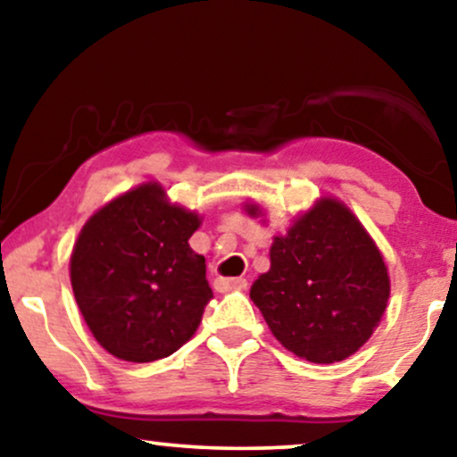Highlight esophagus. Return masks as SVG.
<instances>
[{"mask_svg": "<svg viewBox=\"0 0 457 457\" xmlns=\"http://www.w3.org/2000/svg\"><path fill=\"white\" fill-rule=\"evenodd\" d=\"M214 287L216 291H233V289H245L247 287V280L243 277H237V278H216L214 280Z\"/></svg>", "mask_w": 457, "mask_h": 457, "instance_id": "1", "label": "esophagus"}]
</instances>
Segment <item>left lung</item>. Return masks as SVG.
<instances>
[{
	"label": "left lung",
	"instance_id": "8db88e82",
	"mask_svg": "<svg viewBox=\"0 0 457 457\" xmlns=\"http://www.w3.org/2000/svg\"><path fill=\"white\" fill-rule=\"evenodd\" d=\"M252 216L258 205H247ZM389 274L361 222L322 197L285 237H274L270 270L249 297L280 345L314 364L349 358L370 339L389 299Z\"/></svg>",
	"mask_w": 457,
	"mask_h": 457
}]
</instances>
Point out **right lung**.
I'll return each mask as SVG.
<instances>
[{
	"mask_svg": "<svg viewBox=\"0 0 457 457\" xmlns=\"http://www.w3.org/2000/svg\"><path fill=\"white\" fill-rule=\"evenodd\" d=\"M199 216L145 183L112 199L85 222L71 255L80 314L99 345L145 364L183 347L212 289L205 258L189 247Z\"/></svg>",
	"mask_w": 457,
	"mask_h": 457,
	"instance_id": "1",
	"label": "right lung"
}]
</instances>
